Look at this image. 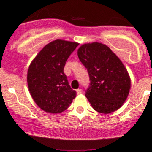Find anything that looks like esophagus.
<instances>
[{"mask_svg":"<svg viewBox=\"0 0 152 152\" xmlns=\"http://www.w3.org/2000/svg\"><path fill=\"white\" fill-rule=\"evenodd\" d=\"M76 93L78 94H80L83 93V89H81V88H79L76 90Z\"/></svg>","mask_w":152,"mask_h":152,"instance_id":"esophagus-1","label":"esophagus"}]
</instances>
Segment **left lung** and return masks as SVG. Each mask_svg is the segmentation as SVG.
I'll return each instance as SVG.
<instances>
[{"instance_id": "obj_1", "label": "left lung", "mask_w": 152, "mask_h": 152, "mask_svg": "<svg viewBox=\"0 0 152 152\" xmlns=\"http://www.w3.org/2000/svg\"><path fill=\"white\" fill-rule=\"evenodd\" d=\"M77 53L89 74L86 97L94 110L104 114L118 110L130 89V76L121 61L101 42L84 44Z\"/></svg>"}]
</instances>
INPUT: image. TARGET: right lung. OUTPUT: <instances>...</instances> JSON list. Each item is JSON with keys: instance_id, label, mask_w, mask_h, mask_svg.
Returning <instances> with one entry per match:
<instances>
[{"instance_id": "add662e5", "label": "right lung", "mask_w": 152, "mask_h": 152, "mask_svg": "<svg viewBox=\"0 0 152 152\" xmlns=\"http://www.w3.org/2000/svg\"><path fill=\"white\" fill-rule=\"evenodd\" d=\"M79 43L56 39L49 42L32 61L28 70V86L39 108L50 113H60L69 107L76 91L68 83L64 68Z\"/></svg>"}]
</instances>
